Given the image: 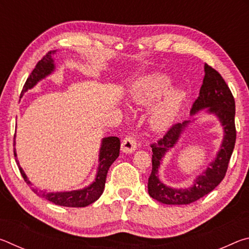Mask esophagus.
<instances>
[{
  "label": "esophagus",
  "mask_w": 249,
  "mask_h": 249,
  "mask_svg": "<svg viewBox=\"0 0 249 249\" xmlns=\"http://www.w3.org/2000/svg\"><path fill=\"white\" fill-rule=\"evenodd\" d=\"M137 147V141L133 135H126L125 138L122 142V150L124 153H133Z\"/></svg>",
  "instance_id": "obj_1"
}]
</instances>
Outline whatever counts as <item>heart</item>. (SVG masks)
<instances>
[{
  "label": "heart",
  "instance_id": "heart-1",
  "mask_svg": "<svg viewBox=\"0 0 249 249\" xmlns=\"http://www.w3.org/2000/svg\"><path fill=\"white\" fill-rule=\"evenodd\" d=\"M170 80L163 74H154L147 78L135 90V100L140 104H149L160 98L169 89ZM182 94L170 92L166 99L154 109L150 116V126L155 130H162L171 125L180 107Z\"/></svg>",
  "mask_w": 249,
  "mask_h": 249
}]
</instances>
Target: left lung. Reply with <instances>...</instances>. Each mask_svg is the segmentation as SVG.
<instances>
[{"label":"left lung","mask_w":249,"mask_h":249,"mask_svg":"<svg viewBox=\"0 0 249 249\" xmlns=\"http://www.w3.org/2000/svg\"><path fill=\"white\" fill-rule=\"evenodd\" d=\"M204 70L205 75L200 89V95L192 105L191 114H195L202 108L209 107L208 111L210 113H214L218 116L225 132L221 150L218 151L216 159L210 165L211 167L204 171V174L197 177L191 188L172 189L167 187L160 182L157 176L160 161L166 151L175 146L189 121L183 122L182 124L171 125L161 138L150 144L153 150V169L148 178V193L153 199L161 203L177 205L193 203L214 190L224 179L229 168L236 142L235 100L229 86L218 71L209 65L204 66Z\"/></svg>","instance_id":"8db88e82"}]
</instances>
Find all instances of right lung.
Returning a JSON list of instances; mask_svg holds the SVG:
<instances>
[{"mask_svg": "<svg viewBox=\"0 0 249 249\" xmlns=\"http://www.w3.org/2000/svg\"><path fill=\"white\" fill-rule=\"evenodd\" d=\"M53 62L52 59V52H49L45 54V56L37 62L35 69L32 71L29 74L26 82H25L22 94L25 91L31 89L37 81L40 79L45 78L46 75L49 74L53 70ZM120 148H121V142L119 137H107L102 141V146H101L100 150V166L98 170V175H96L95 181L92 183L90 187L84 188L83 190L78 191H70V192H56V193H49L46 191H37L35 189L32 188V190L36 193L37 196L44 199L48 200L53 203L61 206H68V208H84V206L93 203L99 199L102 195L105 185V180H107V175L108 171V168L111 167L113 162L115 161L116 158L120 155ZM14 156L15 160L18 162V156L15 153L14 148ZM18 169L20 171V175L24 178V181L27 183L28 187H32L31 181L27 179L26 175L24 174L22 168L18 166Z\"/></svg>", "mask_w": 249, "mask_h": 249, "instance_id": "1", "label": "right lung"}]
</instances>
